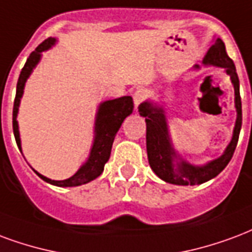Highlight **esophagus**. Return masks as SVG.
Returning <instances> with one entry per match:
<instances>
[{"label":"esophagus","mask_w":252,"mask_h":252,"mask_svg":"<svg viewBox=\"0 0 252 252\" xmlns=\"http://www.w3.org/2000/svg\"><path fill=\"white\" fill-rule=\"evenodd\" d=\"M145 96H147L145 89H137V91L133 93V102H135V108L139 107L141 102L144 101Z\"/></svg>","instance_id":"esophagus-1"}]
</instances>
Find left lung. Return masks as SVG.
Wrapping results in <instances>:
<instances>
[{
    "instance_id": "1",
    "label": "left lung",
    "mask_w": 252,
    "mask_h": 252,
    "mask_svg": "<svg viewBox=\"0 0 252 252\" xmlns=\"http://www.w3.org/2000/svg\"><path fill=\"white\" fill-rule=\"evenodd\" d=\"M203 64L206 66H219L225 70L230 76L231 83L235 91V108L236 121L232 132V139L227 145L224 152L211 161L202 165L188 163L187 160L178 154L173 148L172 141L169 137L168 123L164 112L163 105L158 102L147 101L139 105L140 116L145 117L147 124V154L148 161L154 171L161 180L169 184L176 186H195V184L206 183L215 176H218L230 163L231 158L238 144L240 128H242V101L239 93V79L236 74V68L234 61L228 57L225 52L224 42L220 38H215L214 44L203 59ZM199 65H195L193 69H199Z\"/></svg>"
}]
</instances>
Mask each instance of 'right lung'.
Returning <instances> with one entry per match:
<instances>
[{"mask_svg":"<svg viewBox=\"0 0 252 252\" xmlns=\"http://www.w3.org/2000/svg\"><path fill=\"white\" fill-rule=\"evenodd\" d=\"M57 40L49 37L42 44L37 46L34 52H32L29 59L22 68L18 81H17L16 98H14V107H13V132L16 137V143L18 148L22 152L21 139H20V131H18V121H17V115H18V108L20 102L24 94V88L27 80L36 68L37 64L40 63L42 52L50 49L55 45ZM133 111V100L131 96H123V97L115 98V100H107V101L100 102V105L96 112V119H94V137H93V144L89 152V156L87 161L81 165L79 171L74 173L73 176L65 180H52L41 175L37 171L34 172L40 176L46 183L53 184L57 187H77L81 184H87L92 182L96 178H98L104 171V165L109 160L111 156V150L115 136L117 131L120 129L123 121L126 120Z\"/></svg>","mask_w":252,"mask_h":252,"instance_id":"1","label":"right lung"}]
</instances>
